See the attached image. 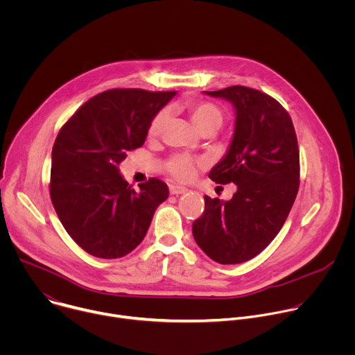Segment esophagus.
<instances>
[{
  "mask_svg": "<svg viewBox=\"0 0 355 355\" xmlns=\"http://www.w3.org/2000/svg\"><path fill=\"white\" fill-rule=\"evenodd\" d=\"M188 189L185 187H180V185H171L170 187V193L171 195H181L185 193Z\"/></svg>",
  "mask_w": 355,
  "mask_h": 355,
  "instance_id": "esophagus-1",
  "label": "esophagus"
}]
</instances>
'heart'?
I'll list each match as a JSON object with an SVG mask.
<instances>
[{
    "label": "heart",
    "mask_w": 355,
    "mask_h": 355,
    "mask_svg": "<svg viewBox=\"0 0 355 355\" xmlns=\"http://www.w3.org/2000/svg\"><path fill=\"white\" fill-rule=\"evenodd\" d=\"M187 110L191 115L192 123L196 126V129L204 132H216L222 128L225 122V114L223 111L212 104V103H193L187 105ZM168 110H160L153 119H151L148 128H147V136L148 137H157L164 130L167 122H168ZM199 164L198 160L192 159L188 155H175L168 159L166 163L167 171L171 174L173 178L178 181H189L193 178L196 173V166Z\"/></svg>",
    "instance_id": "heart-1"
}]
</instances>
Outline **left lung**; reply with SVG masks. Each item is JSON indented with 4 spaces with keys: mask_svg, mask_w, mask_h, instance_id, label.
Masks as SVG:
<instances>
[{
    "mask_svg": "<svg viewBox=\"0 0 355 355\" xmlns=\"http://www.w3.org/2000/svg\"><path fill=\"white\" fill-rule=\"evenodd\" d=\"M236 110L226 156L211 170L216 184L233 182L230 200L205 195V211L192 234L219 264L256 257L284 226L299 189V148L289 114L272 96L243 85L204 91Z\"/></svg>",
    "mask_w": 355,
    "mask_h": 355,
    "instance_id": "obj_1",
    "label": "left lung"
}]
</instances>
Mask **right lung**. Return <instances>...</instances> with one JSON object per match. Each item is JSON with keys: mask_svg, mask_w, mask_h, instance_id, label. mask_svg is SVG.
<instances>
[{"mask_svg": "<svg viewBox=\"0 0 355 355\" xmlns=\"http://www.w3.org/2000/svg\"><path fill=\"white\" fill-rule=\"evenodd\" d=\"M175 91H104L63 125L52 150L50 198L70 237L91 256L119 259L144 239L168 187L157 178L136 192L119 174L129 151L143 146L153 116Z\"/></svg>", "mask_w": 355, "mask_h": 355, "instance_id": "obj_1", "label": "right lung"}]
</instances>
